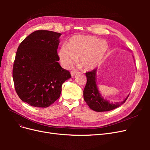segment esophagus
<instances>
[{
	"label": "esophagus",
	"mask_w": 150,
	"mask_h": 150,
	"mask_svg": "<svg viewBox=\"0 0 150 150\" xmlns=\"http://www.w3.org/2000/svg\"><path fill=\"white\" fill-rule=\"evenodd\" d=\"M78 71L76 70V69L72 70V71L71 72V76H72V77L74 76L76 74H78Z\"/></svg>",
	"instance_id": "obj_1"
}]
</instances>
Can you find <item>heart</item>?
<instances>
[{
	"mask_svg": "<svg viewBox=\"0 0 150 150\" xmlns=\"http://www.w3.org/2000/svg\"><path fill=\"white\" fill-rule=\"evenodd\" d=\"M109 50L108 42L93 35H74L62 45L57 55L62 67L70 68L79 59V66L92 71L103 62Z\"/></svg>",
	"mask_w": 150,
	"mask_h": 150,
	"instance_id": "1",
	"label": "heart"
}]
</instances>
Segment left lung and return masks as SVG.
<instances>
[{
  "mask_svg": "<svg viewBox=\"0 0 150 150\" xmlns=\"http://www.w3.org/2000/svg\"><path fill=\"white\" fill-rule=\"evenodd\" d=\"M97 71V69H94L86 73L87 83L84 89L83 96L84 101L90 109L97 112L109 111L118 108L125 103L129 94L123 101L120 102L112 103L104 99L98 88Z\"/></svg>",
  "mask_w": 150,
  "mask_h": 150,
  "instance_id": "left-lung-1",
  "label": "left lung"
}]
</instances>
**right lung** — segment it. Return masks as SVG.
Here are the masks:
<instances>
[{"label":"right lung","instance_id":"add662e5","mask_svg":"<svg viewBox=\"0 0 150 150\" xmlns=\"http://www.w3.org/2000/svg\"><path fill=\"white\" fill-rule=\"evenodd\" d=\"M61 33L39 30L24 39L16 52L12 76L16 93L22 101L47 108L59 98L62 84L71 78L58 61Z\"/></svg>","mask_w":150,"mask_h":150}]
</instances>
